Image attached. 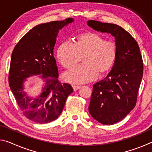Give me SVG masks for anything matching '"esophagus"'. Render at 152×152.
I'll use <instances>...</instances> for the list:
<instances>
[{"instance_id": "esophagus-1", "label": "esophagus", "mask_w": 152, "mask_h": 152, "mask_svg": "<svg viewBox=\"0 0 152 152\" xmlns=\"http://www.w3.org/2000/svg\"><path fill=\"white\" fill-rule=\"evenodd\" d=\"M81 88V86H73V89L74 91H78V89H80Z\"/></svg>"}]
</instances>
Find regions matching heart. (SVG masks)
I'll return each instance as SVG.
<instances>
[{"label": "heart", "instance_id": "b5f03b06", "mask_svg": "<svg viewBox=\"0 0 152 152\" xmlns=\"http://www.w3.org/2000/svg\"><path fill=\"white\" fill-rule=\"evenodd\" d=\"M83 56L84 65L64 74L66 82L84 84L95 80L99 74L104 76L109 74L117 60V45L96 33L87 32L76 37L75 44L65 42L57 51L59 62L67 70L73 69Z\"/></svg>", "mask_w": 152, "mask_h": 152}]
</instances>
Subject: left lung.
<instances>
[{"mask_svg":"<svg viewBox=\"0 0 152 152\" xmlns=\"http://www.w3.org/2000/svg\"><path fill=\"white\" fill-rule=\"evenodd\" d=\"M87 25L96 31L115 38L118 58L104 80L95 83L88 107L91 116L100 123L113 125L123 120L135 107L143 73L137 43L117 25L89 20Z\"/></svg>","mask_w":152,"mask_h":152,"instance_id":"left-lung-1","label":"left lung"}]
</instances>
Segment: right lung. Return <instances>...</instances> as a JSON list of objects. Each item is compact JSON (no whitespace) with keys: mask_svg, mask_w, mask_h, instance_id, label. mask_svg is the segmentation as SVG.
I'll list each match as a JSON object with an SVG mask.
<instances>
[{"mask_svg":"<svg viewBox=\"0 0 152 152\" xmlns=\"http://www.w3.org/2000/svg\"><path fill=\"white\" fill-rule=\"evenodd\" d=\"M73 18L38 25L26 33L12 51L9 86L23 115L35 123H48L60 116L73 88L58 81L53 49L58 33ZM33 75L43 82L42 92L34 97L25 91L27 78Z\"/></svg>","mask_w":152,"mask_h":152,"instance_id":"add662e5","label":"right lung"}]
</instances>
